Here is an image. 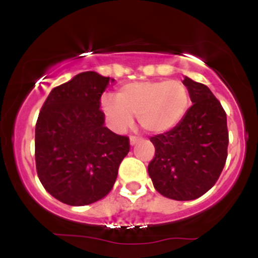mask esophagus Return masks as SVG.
<instances>
[{
    "label": "esophagus",
    "instance_id": "esophagus-1",
    "mask_svg": "<svg viewBox=\"0 0 258 258\" xmlns=\"http://www.w3.org/2000/svg\"><path fill=\"white\" fill-rule=\"evenodd\" d=\"M139 137H136V136H131V137H130V143H131V146H135L136 143H138V141H139Z\"/></svg>",
    "mask_w": 258,
    "mask_h": 258
}]
</instances>
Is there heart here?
Instances as JSON below:
<instances>
[{
  "mask_svg": "<svg viewBox=\"0 0 258 258\" xmlns=\"http://www.w3.org/2000/svg\"><path fill=\"white\" fill-rule=\"evenodd\" d=\"M189 93L178 80L135 81L121 86L116 97L105 96L102 109L116 130H126L133 116L148 132L168 131L182 121L188 111Z\"/></svg>",
  "mask_w": 258,
  "mask_h": 258,
  "instance_id": "heart-1",
  "label": "heart"
}]
</instances>
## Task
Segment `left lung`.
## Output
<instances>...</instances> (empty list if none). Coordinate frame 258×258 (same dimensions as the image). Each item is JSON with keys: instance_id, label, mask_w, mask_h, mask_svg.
Wrapping results in <instances>:
<instances>
[{"instance_id": "8db88e82", "label": "left lung", "mask_w": 258, "mask_h": 258, "mask_svg": "<svg viewBox=\"0 0 258 258\" xmlns=\"http://www.w3.org/2000/svg\"><path fill=\"white\" fill-rule=\"evenodd\" d=\"M193 105L170 131L150 137L155 155L148 165L154 188L168 199L186 201L209 191L226 165L227 114L207 86L183 80Z\"/></svg>"}]
</instances>
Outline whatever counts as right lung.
I'll return each instance as SVG.
<instances>
[{
	"label": "right lung",
	"mask_w": 258,
	"mask_h": 258,
	"mask_svg": "<svg viewBox=\"0 0 258 258\" xmlns=\"http://www.w3.org/2000/svg\"><path fill=\"white\" fill-rule=\"evenodd\" d=\"M109 81L94 72L79 74L53 88L38 114L37 176L67 205H90L106 197L130 152V138L104 126L100 97Z\"/></svg>",
	"instance_id": "right-lung-1"
}]
</instances>
